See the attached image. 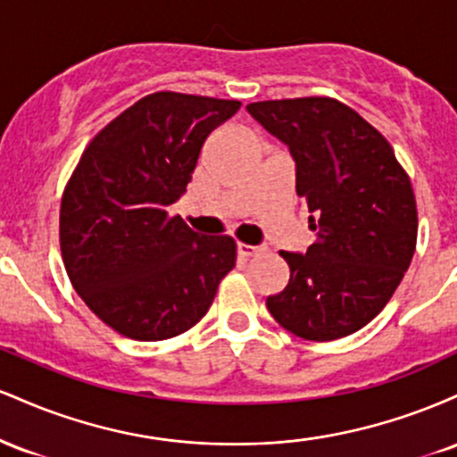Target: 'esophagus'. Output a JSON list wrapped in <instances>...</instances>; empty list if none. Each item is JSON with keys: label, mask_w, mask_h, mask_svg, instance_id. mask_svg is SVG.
Instances as JSON below:
<instances>
[{"label": "esophagus", "mask_w": 457, "mask_h": 457, "mask_svg": "<svg viewBox=\"0 0 457 457\" xmlns=\"http://www.w3.org/2000/svg\"><path fill=\"white\" fill-rule=\"evenodd\" d=\"M236 249H238V255H243V258H251V255H255L260 251V246H253V245H245V243H238L236 245Z\"/></svg>", "instance_id": "obj_1"}]
</instances>
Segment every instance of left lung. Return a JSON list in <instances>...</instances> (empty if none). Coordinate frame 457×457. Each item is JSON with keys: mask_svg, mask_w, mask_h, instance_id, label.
I'll return each mask as SVG.
<instances>
[{"mask_svg": "<svg viewBox=\"0 0 457 457\" xmlns=\"http://www.w3.org/2000/svg\"><path fill=\"white\" fill-rule=\"evenodd\" d=\"M287 145L296 195L307 202L316 243L281 251L290 266L270 316L309 342H330L371 322L400 286L417 245V204L406 171L382 135L327 96L246 104Z\"/></svg>", "mask_w": 457, "mask_h": 457, "instance_id": "8db88e82", "label": "left lung"}]
</instances>
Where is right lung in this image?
Returning <instances> with one entry per match:
<instances>
[{"mask_svg": "<svg viewBox=\"0 0 457 457\" xmlns=\"http://www.w3.org/2000/svg\"><path fill=\"white\" fill-rule=\"evenodd\" d=\"M238 101L156 92L109 122L81 154L60 208V246L77 295L139 342L206 316L236 264L229 236L193 232L167 208L185 195L204 141Z\"/></svg>", "mask_w": 457, "mask_h": 457, "instance_id": "right-lung-1", "label": "right lung"}]
</instances>
